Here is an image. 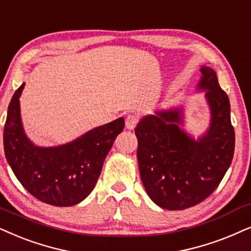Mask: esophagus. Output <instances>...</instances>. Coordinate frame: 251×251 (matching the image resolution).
<instances>
[{
  "mask_svg": "<svg viewBox=\"0 0 251 251\" xmlns=\"http://www.w3.org/2000/svg\"><path fill=\"white\" fill-rule=\"evenodd\" d=\"M138 123V118L136 115H128L126 119V126L128 129H133Z\"/></svg>",
  "mask_w": 251,
  "mask_h": 251,
  "instance_id": "esophagus-1",
  "label": "esophagus"
}]
</instances>
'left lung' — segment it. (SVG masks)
<instances>
[{
	"mask_svg": "<svg viewBox=\"0 0 251 251\" xmlns=\"http://www.w3.org/2000/svg\"><path fill=\"white\" fill-rule=\"evenodd\" d=\"M198 90L206 91L210 126L195 139L181 128L183 108L146 115L135 129L139 174L149 197L166 210H184L207 198L232 164L235 132L229 99L210 67L201 68Z\"/></svg>",
	"mask_w": 251,
	"mask_h": 251,
	"instance_id": "left-lung-1",
	"label": "left lung"
}]
</instances>
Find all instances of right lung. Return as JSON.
<instances>
[{
    "instance_id": "obj_1",
    "label": "right lung",
    "mask_w": 251,
    "mask_h": 251,
    "mask_svg": "<svg viewBox=\"0 0 251 251\" xmlns=\"http://www.w3.org/2000/svg\"><path fill=\"white\" fill-rule=\"evenodd\" d=\"M23 83L8 107L3 145L8 164L32 196L54 206H73L89 196L113 143L125 128L119 118L73 142L50 148L33 144L24 131L19 98Z\"/></svg>"
}]
</instances>
